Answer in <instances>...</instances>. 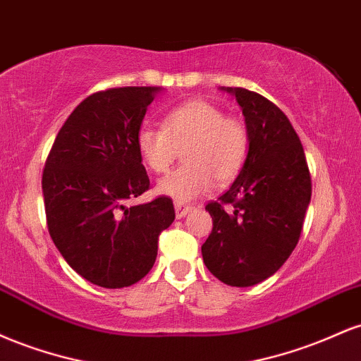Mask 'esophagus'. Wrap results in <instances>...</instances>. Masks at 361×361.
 Returning a JSON list of instances; mask_svg holds the SVG:
<instances>
[{"mask_svg": "<svg viewBox=\"0 0 361 361\" xmlns=\"http://www.w3.org/2000/svg\"><path fill=\"white\" fill-rule=\"evenodd\" d=\"M175 210H176V217L181 219V217H185L186 214H190V210H192V205L183 204V202H175Z\"/></svg>", "mask_w": 361, "mask_h": 361, "instance_id": "1", "label": "esophagus"}]
</instances>
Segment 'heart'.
<instances>
[{"instance_id":"b5f03b06","label":"heart","mask_w":361,"mask_h":361,"mask_svg":"<svg viewBox=\"0 0 361 361\" xmlns=\"http://www.w3.org/2000/svg\"><path fill=\"white\" fill-rule=\"evenodd\" d=\"M139 156L154 173H166L183 149V166L157 185L163 195L185 202L209 192L241 171L250 134L241 120L226 117L214 103L190 100L164 115L163 127L142 126L135 137Z\"/></svg>"}]
</instances>
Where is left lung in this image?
<instances>
[{"label":"left lung","instance_id":"obj_1","mask_svg":"<svg viewBox=\"0 0 361 361\" xmlns=\"http://www.w3.org/2000/svg\"><path fill=\"white\" fill-rule=\"evenodd\" d=\"M221 90L234 94L243 109L250 151L231 188L205 207L214 227L202 256L226 285L252 287L280 270L295 250L312 183L287 115L255 91Z\"/></svg>","mask_w":361,"mask_h":361}]
</instances>
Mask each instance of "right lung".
Here are the masks:
<instances>
[{"mask_svg": "<svg viewBox=\"0 0 361 361\" xmlns=\"http://www.w3.org/2000/svg\"><path fill=\"white\" fill-rule=\"evenodd\" d=\"M161 88L126 86L90 94L54 140L42 173L47 227L62 258L103 288L151 271L157 239L175 221L168 197L126 207L149 190L135 137Z\"/></svg>", "mask_w": 361, "mask_h": 361, "instance_id": "right-lung-1", "label": "right lung"}]
</instances>
